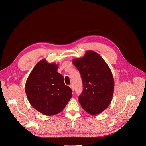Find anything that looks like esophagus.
<instances>
[{"mask_svg":"<svg viewBox=\"0 0 146 146\" xmlns=\"http://www.w3.org/2000/svg\"><path fill=\"white\" fill-rule=\"evenodd\" d=\"M69 87H70V89L72 90V91L74 92V87H73V86L72 84H70V85L69 86Z\"/></svg>","mask_w":146,"mask_h":146,"instance_id":"obj_1","label":"esophagus"}]
</instances>
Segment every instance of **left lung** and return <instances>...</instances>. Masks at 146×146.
I'll return each instance as SVG.
<instances>
[{"instance_id":"left-lung-1","label":"left lung","mask_w":146,"mask_h":146,"mask_svg":"<svg viewBox=\"0 0 146 146\" xmlns=\"http://www.w3.org/2000/svg\"><path fill=\"white\" fill-rule=\"evenodd\" d=\"M80 72L83 90L79 97L82 108L96 115L108 108L114 93V79L111 71L103 58L93 51H87L79 59L73 60Z\"/></svg>"}]
</instances>
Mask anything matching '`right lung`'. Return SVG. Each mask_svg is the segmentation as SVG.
Segmentation results:
<instances>
[{
  "instance_id": "1",
  "label": "right lung",
  "mask_w": 146,
  "mask_h": 146,
  "mask_svg": "<svg viewBox=\"0 0 146 146\" xmlns=\"http://www.w3.org/2000/svg\"><path fill=\"white\" fill-rule=\"evenodd\" d=\"M58 64L41 60L34 67L25 84L26 96L33 108L44 115L61 112L71 99L72 89L57 72Z\"/></svg>"
}]
</instances>
